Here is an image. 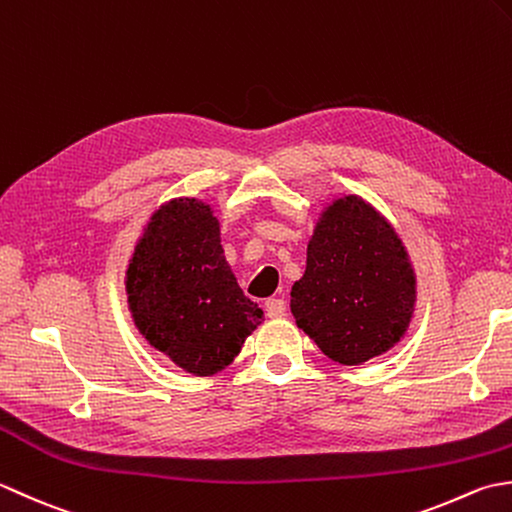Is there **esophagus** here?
Returning <instances> with one entry per match:
<instances>
[{
  "label": "esophagus",
  "instance_id": "esophagus-1",
  "mask_svg": "<svg viewBox=\"0 0 512 512\" xmlns=\"http://www.w3.org/2000/svg\"><path fill=\"white\" fill-rule=\"evenodd\" d=\"M265 311H267L269 318H285L287 302L283 298H269L265 302Z\"/></svg>",
  "mask_w": 512,
  "mask_h": 512
}]
</instances>
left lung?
<instances>
[{
    "label": "left lung",
    "mask_w": 512,
    "mask_h": 512,
    "mask_svg": "<svg viewBox=\"0 0 512 512\" xmlns=\"http://www.w3.org/2000/svg\"><path fill=\"white\" fill-rule=\"evenodd\" d=\"M415 271L393 225L364 198L329 203L291 287L298 329L340 364H362L398 344L415 311Z\"/></svg>",
    "instance_id": "1"
}]
</instances>
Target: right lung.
Masks as SVG:
<instances>
[{"label": "right lung", "mask_w": 512, "mask_h": 512, "mask_svg": "<svg viewBox=\"0 0 512 512\" xmlns=\"http://www.w3.org/2000/svg\"><path fill=\"white\" fill-rule=\"evenodd\" d=\"M125 294L141 336L194 375L225 369L265 318L225 260L212 205L187 196L150 216L125 271Z\"/></svg>", "instance_id": "right-lung-1"}]
</instances>
